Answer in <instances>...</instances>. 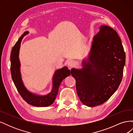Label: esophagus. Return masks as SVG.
Here are the masks:
<instances>
[{
    "label": "esophagus",
    "mask_w": 133,
    "mask_h": 133,
    "mask_svg": "<svg viewBox=\"0 0 133 133\" xmlns=\"http://www.w3.org/2000/svg\"><path fill=\"white\" fill-rule=\"evenodd\" d=\"M68 65L69 66V68L73 67L75 65V62L73 61V60H70V61H69L68 63Z\"/></svg>",
    "instance_id": "34e87169"
}]
</instances>
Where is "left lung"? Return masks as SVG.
Masks as SVG:
<instances>
[{"label": "left lung", "mask_w": 133, "mask_h": 133, "mask_svg": "<svg viewBox=\"0 0 133 133\" xmlns=\"http://www.w3.org/2000/svg\"><path fill=\"white\" fill-rule=\"evenodd\" d=\"M92 38L88 57L82 68H72L76 88L83 104L94 107L105 103L122 82L125 54L118 33L111 27L101 25Z\"/></svg>", "instance_id": "8db88e82"}]
</instances>
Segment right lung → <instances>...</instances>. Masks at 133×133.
Masks as SVG:
<instances>
[{"mask_svg": "<svg viewBox=\"0 0 133 133\" xmlns=\"http://www.w3.org/2000/svg\"><path fill=\"white\" fill-rule=\"evenodd\" d=\"M29 33L28 31L24 33L15 43L10 55V71L11 78L15 87L23 99L28 103L37 107H45L53 103L57 96L59 87L64 79L70 75L71 71L67 66L57 69L52 77V87L51 91L46 95H39L31 92L24 84L21 71V62L19 60V50L21 42L24 36Z\"/></svg>", "mask_w": 133, "mask_h": 133, "instance_id": "obj_1", "label": "right lung"}]
</instances>
